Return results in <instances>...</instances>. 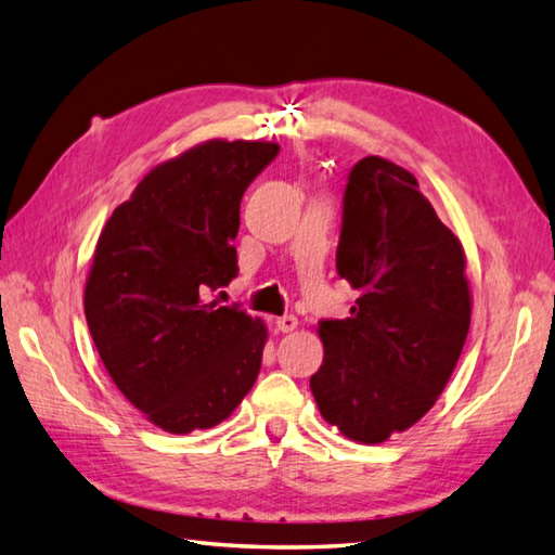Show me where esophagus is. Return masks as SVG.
<instances>
[{
  "instance_id": "obj_1",
  "label": "esophagus",
  "mask_w": 555,
  "mask_h": 555,
  "mask_svg": "<svg viewBox=\"0 0 555 555\" xmlns=\"http://www.w3.org/2000/svg\"><path fill=\"white\" fill-rule=\"evenodd\" d=\"M296 327H298V318H296V314H284V318L276 320V330L284 332V334L293 332Z\"/></svg>"
}]
</instances>
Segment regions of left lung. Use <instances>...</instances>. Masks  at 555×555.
<instances>
[{"mask_svg":"<svg viewBox=\"0 0 555 555\" xmlns=\"http://www.w3.org/2000/svg\"><path fill=\"white\" fill-rule=\"evenodd\" d=\"M464 249L409 170L365 156L344 190L336 271L358 291L351 318L320 320L310 377L322 418L385 442L436 404L469 334Z\"/></svg>","mask_w":555,"mask_h":555,"instance_id":"obj_1","label":"left lung"}]
</instances>
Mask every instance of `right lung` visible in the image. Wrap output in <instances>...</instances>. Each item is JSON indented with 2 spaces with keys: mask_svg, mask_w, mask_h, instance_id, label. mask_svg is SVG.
Listing matches in <instances>:
<instances>
[{
  "mask_svg": "<svg viewBox=\"0 0 555 555\" xmlns=\"http://www.w3.org/2000/svg\"><path fill=\"white\" fill-rule=\"evenodd\" d=\"M269 141H206L160 163L107 219L83 310L98 356L163 430L211 428L262 367L267 327L211 293L237 276L241 199L276 158Z\"/></svg>",
  "mask_w": 555,
  "mask_h": 555,
  "instance_id": "right-lung-1",
  "label": "right lung"
}]
</instances>
